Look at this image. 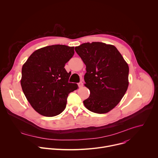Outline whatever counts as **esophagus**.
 I'll return each mask as SVG.
<instances>
[{
    "instance_id": "obj_1",
    "label": "esophagus",
    "mask_w": 158,
    "mask_h": 158,
    "mask_svg": "<svg viewBox=\"0 0 158 158\" xmlns=\"http://www.w3.org/2000/svg\"><path fill=\"white\" fill-rule=\"evenodd\" d=\"M78 85H79V87H82L83 86V83L82 82H80L78 83Z\"/></svg>"
}]
</instances>
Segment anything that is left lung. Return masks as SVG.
Listing matches in <instances>:
<instances>
[{
    "instance_id": "1",
    "label": "left lung",
    "mask_w": 158,
    "mask_h": 158,
    "mask_svg": "<svg viewBox=\"0 0 158 158\" xmlns=\"http://www.w3.org/2000/svg\"><path fill=\"white\" fill-rule=\"evenodd\" d=\"M86 66L84 84L90 91L83 101L91 112L104 114L115 107L129 85V66L117 48L99 42L84 43L75 48Z\"/></svg>"
}]
</instances>
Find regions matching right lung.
I'll return each instance as SVG.
<instances>
[{"instance_id": "obj_1", "label": "right lung", "mask_w": 158, "mask_h": 158, "mask_svg": "<svg viewBox=\"0 0 158 158\" xmlns=\"http://www.w3.org/2000/svg\"><path fill=\"white\" fill-rule=\"evenodd\" d=\"M74 47L52 45L34 51L22 66L20 84L27 101L39 114L56 116L65 109L70 93L78 88L68 82L64 68L74 54Z\"/></svg>"}]
</instances>
